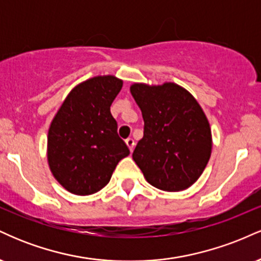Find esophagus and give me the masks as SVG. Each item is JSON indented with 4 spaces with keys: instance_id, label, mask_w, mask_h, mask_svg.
<instances>
[{
    "instance_id": "34e87169",
    "label": "esophagus",
    "mask_w": 261,
    "mask_h": 261,
    "mask_svg": "<svg viewBox=\"0 0 261 261\" xmlns=\"http://www.w3.org/2000/svg\"><path fill=\"white\" fill-rule=\"evenodd\" d=\"M125 143H126V145H127L128 149H130V151L133 152L134 146H135V141H134V139H131V137H127V139L125 140Z\"/></svg>"
}]
</instances>
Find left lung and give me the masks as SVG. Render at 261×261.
Masks as SVG:
<instances>
[{
  "mask_svg": "<svg viewBox=\"0 0 261 261\" xmlns=\"http://www.w3.org/2000/svg\"><path fill=\"white\" fill-rule=\"evenodd\" d=\"M145 130L133 158L149 184L181 191L195 182L212 151L210 122L190 92L173 82L130 87Z\"/></svg>",
  "mask_w": 261,
  "mask_h": 261,
  "instance_id": "1",
  "label": "left lung"
}]
</instances>
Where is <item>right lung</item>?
Returning <instances> with one entry per match:
<instances>
[{"mask_svg":"<svg viewBox=\"0 0 261 261\" xmlns=\"http://www.w3.org/2000/svg\"><path fill=\"white\" fill-rule=\"evenodd\" d=\"M122 80L108 74L83 81L67 94L47 133V163L54 178L74 195H92L109 182L130 154L119 137L110 106Z\"/></svg>","mask_w":261,"mask_h":261,"instance_id":"right-lung-1","label":"right lung"}]
</instances>
